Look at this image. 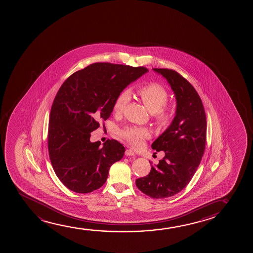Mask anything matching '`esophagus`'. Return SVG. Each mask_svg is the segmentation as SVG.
Listing matches in <instances>:
<instances>
[{"instance_id":"1","label":"esophagus","mask_w":253,"mask_h":253,"mask_svg":"<svg viewBox=\"0 0 253 253\" xmlns=\"http://www.w3.org/2000/svg\"><path fill=\"white\" fill-rule=\"evenodd\" d=\"M125 156H135V152H134V150H133V149H126V151H125Z\"/></svg>"}]
</instances>
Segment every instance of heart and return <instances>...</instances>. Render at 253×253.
Instances as JSON below:
<instances>
[{"label": "heart", "mask_w": 253, "mask_h": 253, "mask_svg": "<svg viewBox=\"0 0 253 253\" xmlns=\"http://www.w3.org/2000/svg\"><path fill=\"white\" fill-rule=\"evenodd\" d=\"M139 98L145 104L150 112H152L156 125L160 128H167L174 118V110L167 104L169 94L162 84L155 82L146 84L137 88L135 91ZM129 100L128 91H122L115 98L112 111L115 115H121ZM119 135L125 138L130 145L139 147L143 139L150 136L148 128L136 126H128L119 132Z\"/></svg>", "instance_id": "heart-1"}]
</instances>
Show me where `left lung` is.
Instances as JSON below:
<instances>
[{
  "instance_id": "left-lung-1",
  "label": "left lung",
  "mask_w": 253,
  "mask_h": 253,
  "mask_svg": "<svg viewBox=\"0 0 253 253\" xmlns=\"http://www.w3.org/2000/svg\"><path fill=\"white\" fill-rule=\"evenodd\" d=\"M166 78L176 97V115L166 131L152 143L165 156L148 175L135 180L143 194L163 199L187 187L200 165L207 140V118L201 97L194 86L176 71L154 68Z\"/></svg>"
}]
</instances>
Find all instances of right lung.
Listing matches in <instances>:
<instances>
[{
	"label": "right lung",
	"mask_w": 253,
	"mask_h": 253,
	"mask_svg": "<svg viewBox=\"0 0 253 253\" xmlns=\"http://www.w3.org/2000/svg\"><path fill=\"white\" fill-rule=\"evenodd\" d=\"M149 70L143 66L93 63L73 73L56 94L49 118V157L60 181L87 194L102 187L125 149L114 139L103 146L90 133L110 118L115 98Z\"/></svg>",
	"instance_id": "1"
}]
</instances>
